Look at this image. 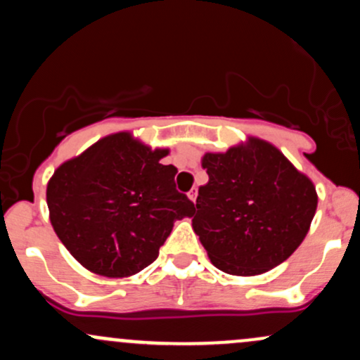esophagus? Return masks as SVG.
<instances>
[{
  "label": "esophagus",
  "instance_id": "1",
  "mask_svg": "<svg viewBox=\"0 0 360 360\" xmlns=\"http://www.w3.org/2000/svg\"><path fill=\"white\" fill-rule=\"evenodd\" d=\"M188 196H189V200H191L193 203H195L196 198H198V188H191V191L188 193Z\"/></svg>",
  "mask_w": 360,
  "mask_h": 360
}]
</instances>
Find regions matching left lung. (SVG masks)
Segmentation results:
<instances>
[{
	"instance_id": "8db88e82",
	"label": "left lung",
	"mask_w": 360,
	"mask_h": 360,
	"mask_svg": "<svg viewBox=\"0 0 360 360\" xmlns=\"http://www.w3.org/2000/svg\"><path fill=\"white\" fill-rule=\"evenodd\" d=\"M208 183L198 189L193 229L208 258L231 275H259L285 262L309 231L314 184L278 148L258 138L248 147L205 153Z\"/></svg>"
}]
</instances>
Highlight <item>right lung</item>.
Instances as JSON below:
<instances>
[{"label": "right lung", "instance_id": "right-lung-1", "mask_svg": "<svg viewBox=\"0 0 360 360\" xmlns=\"http://www.w3.org/2000/svg\"><path fill=\"white\" fill-rule=\"evenodd\" d=\"M116 133L59 165L47 184L51 224L73 258L94 274L121 278L153 263L176 220L193 201L174 183L177 169Z\"/></svg>", "mask_w": 360, "mask_h": 360}]
</instances>
